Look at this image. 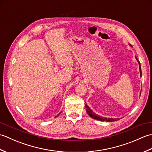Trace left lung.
Listing matches in <instances>:
<instances>
[{"label":"left lung","mask_w":152,"mask_h":152,"mask_svg":"<svg viewBox=\"0 0 152 152\" xmlns=\"http://www.w3.org/2000/svg\"><path fill=\"white\" fill-rule=\"evenodd\" d=\"M129 46H131V45L129 44ZM136 57V59L138 61V64H139V70H140V77L142 76V71H141V66H140V63L139 62V61L138 60L137 57ZM86 111L87 113H88V115L93 119H97L99 121H107V122H112V121H117L119 118H104V117H102V116L98 115L97 114H96L95 113L93 112L92 110L90 108L88 105L86 104Z\"/></svg>","instance_id":"left-lung-1"}]
</instances>
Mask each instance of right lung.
I'll return each instance as SVG.
<instances>
[{
  "label": "right lung",
  "mask_w": 152,
  "mask_h": 152,
  "mask_svg": "<svg viewBox=\"0 0 152 152\" xmlns=\"http://www.w3.org/2000/svg\"><path fill=\"white\" fill-rule=\"evenodd\" d=\"M61 112H60V113H59V114H58V115H59V114H61ZM57 115H56V117H57Z\"/></svg>",
  "instance_id": "1"
}]
</instances>
